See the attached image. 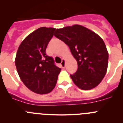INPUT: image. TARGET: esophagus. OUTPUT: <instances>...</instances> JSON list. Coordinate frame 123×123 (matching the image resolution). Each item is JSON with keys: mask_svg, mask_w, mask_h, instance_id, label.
I'll use <instances>...</instances> for the list:
<instances>
[{"mask_svg": "<svg viewBox=\"0 0 123 123\" xmlns=\"http://www.w3.org/2000/svg\"><path fill=\"white\" fill-rule=\"evenodd\" d=\"M65 60L64 59H62L61 63V67L62 68L65 67Z\"/></svg>", "mask_w": 123, "mask_h": 123, "instance_id": "esophagus-1", "label": "esophagus"}]
</instances>
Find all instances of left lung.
Returning a JSON list of instances; mask_svg holds the SVG:
<instances>
[{"mask_svg": "<svg viewBox=\"0 0 123 123\" xmlns=\"http://www.w3.org/2000/svg\"><path fill=\"white\" fill-rule=\"evenodd\" d=\"M54 36L68 46L77 62V70L70 74L74 84L82 90L97 86L105 77L108 64V52L102 38L80 25L56 29Z\"/></svg>", "mask_w": 123, "mask_h": 123, "instance_id": "1", "label": "left lung"}]
</instances>
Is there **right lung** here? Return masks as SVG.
I'll list each match as a JSON object with an SVG mask.
<instances>
[{
    "instance_id": "right-lung-1",
    "label": "right lung",
    "mask_w": 123,
    "mask_h": 123,
    "mask_svg": "<svg viewBox=\"0 0 123 123\" xmlns=\"http://www.w3.org/2000/svg\"><path fill=\"white\" fill-rule=\"evenodd\" d=\"M55 28L40 27L21 42L15 58V65L21 80L27 88L38 94L50 93L55 87L61 69L52 57L46 54Z\"/></svg>"
}]
</instances>
